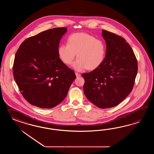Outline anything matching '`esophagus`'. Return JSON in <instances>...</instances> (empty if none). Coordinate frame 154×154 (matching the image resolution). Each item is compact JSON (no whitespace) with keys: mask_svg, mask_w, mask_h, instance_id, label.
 <instances>
[{"mask_svg":"<svg viewBox=\"0 0 154 154\" xmlns=\"http://www.w3.org/2000/svg\"><path fill=\"white\" fill-rule=\"evenodd\" d=\"M75 74L76 75V77L78 78V77H79L80 76H81V74H79V73H77V72H75Z\"/></svg>","mask_w":154,"mask_h":154,"instance_id":"1","label":"esophagus"}]
</instances>
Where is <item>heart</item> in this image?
<instances>
[{"mask_svg":"<svg viewBox=\"0 0 154 154\" xmlns=\"http://www.w3.org/2000/svg\"><path fill=\"white\" fill-rule=\"evenodd\" d=\"M61 61L69 65L77 54V59L73 64L75 70L97 69L100 66L106 55V46L102 40L88 33H73L67 39V45H61L57 50Z\"/></svg>","mask_w":154,"mask_h":154,"instance_id":"heart-1","label":"heart"}]
</instances>
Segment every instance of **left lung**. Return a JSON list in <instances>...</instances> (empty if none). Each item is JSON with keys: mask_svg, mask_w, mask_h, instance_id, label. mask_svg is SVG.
Returning <instances> with one entry per match:
<instances>
[{"mask_svg": "<svg viewBox=\"0 0 154 154\" xmlns=\"http://www.w3.org/2000/svg\"><path fill=\"white\" fill-rule=\"evenodd\" d=\"M106 42V55L100 66L84 73V93L100 108L116 106L129 94L135 83L138 63L126 40L115 33L103 30Z\"/></svg>", "mask_w": 154, "mask_h": 154, "instance_id": "8db88e82", "label": "left lung"}]
</instances>
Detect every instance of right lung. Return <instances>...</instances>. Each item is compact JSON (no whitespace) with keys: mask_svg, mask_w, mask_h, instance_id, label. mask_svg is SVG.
I'll return each mask as SVG.
<instances>
[{"mask_svg":"<svg viewBox=\"0 0 154 154\" xmlns=\"http://www.w3.org/2000/svg\"><path fill=\"white\" fill-rule=\"evenodd\" d=\"M66 31V28H54L28 38L16 53L15 82L23 98L35 106L51 108L60 104L76 78L57 53Z\"/></svg>","mask_w":154,"mask_h":154,"instance_id":"obj_1","label":"right lung"}]
</instances>
